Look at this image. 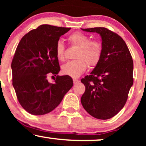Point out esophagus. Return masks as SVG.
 I'll return each mask as SVG.
<instances>
[{"instance_id":"esophagus-1","label":"esophagus","mask_w":146,"mask_h":146,"mask_svg":"<svg viewBox=\"0 0 146 146\" xmlns=\"http://www.w3.org/2000/svg\"><path fill=\"white\" fill-rule=\"evenodd\" d=\"M80 82V80H77V79H73V84H78Z\"/></svg>"}]
</instances>
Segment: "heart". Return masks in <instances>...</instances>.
Segmentation results:
<instances>
[{"mask_svg":"<svg viewBox=\"0 0 146 146\" xmlns=\"http://www.w3.org/2000/svg\"><path fill=\"white\" fill-rule=\"evenodd\" d=\"M68 41L72 46L78 48L75 60L66 62L62 66V73L71 78H78L86 71L87 64L90 68L95 67L102 56V45L100 42L90 40L85 33L76 31L68 37ZM57 58L60 61L64 60L65 46L61 40L57 42L55 46Z\"/></svg>","mask_w":146,"mask_h":146,"instance_id":"1","label":"heart"}]
</instances>
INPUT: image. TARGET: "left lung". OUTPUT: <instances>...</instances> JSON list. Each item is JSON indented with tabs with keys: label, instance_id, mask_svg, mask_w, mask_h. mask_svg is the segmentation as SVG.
Wrapping results in <instances>:
<instances>
[{
	"label": "left lung",
	"instance_id": "1",
	"mask_svg": "<svg viewBox=\"0 0 146 146\" xmlns=\"http://www.w3.org/2000/svg\"><path fill=\"white\" fill-rule=\"evenodd\" d=\"M102 38L101 59L89 75L81 82L84 93L81 103L88 114L99 119L116 115L125 104L133 84V61L121 36L105 27L82 29Z\"/></svg>",
	"mask_w": 146,
	"mask_h": 146
}]
</instances>
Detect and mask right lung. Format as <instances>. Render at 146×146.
Returning a JSON list of instances; mask_svg holds the SVG:
<instances>
[{"instance_id":"add662e5","label":"right lung","mask_w":146,"mask_h":146,"mask_svg":"<svg viewBox=\"0 0 146 146\" xmlns=\"http://www.w3.org/2000/svg\"><path fill=\"white\" fill-rule=\"evenodd\" d=\"M70 29L42 25L25 34L16 48L11 62L12 84L20 104L31 115L51 112L73 86L68 75L56 76L54 83L46 79L48 73L56 75L60 71L55 46Z\"/></svg>"}]
</instances>
